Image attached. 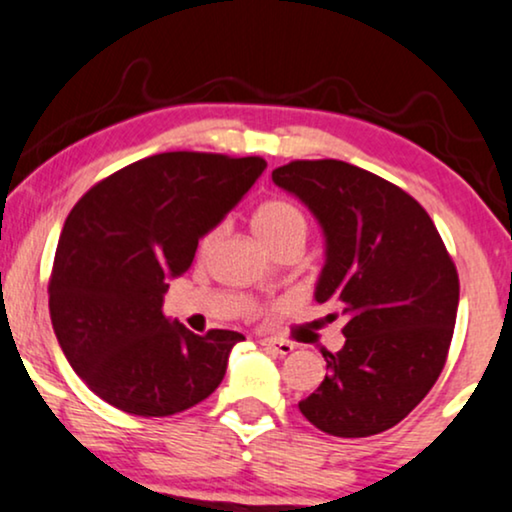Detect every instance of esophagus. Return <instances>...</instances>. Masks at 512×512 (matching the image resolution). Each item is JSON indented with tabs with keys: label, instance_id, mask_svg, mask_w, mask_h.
Masks as SVG:
<instances>
[{
	"label": "esophagus",
	"instance_id": "esophagus-1",
	"mask_svg": "<svg viewBox=\"0 0 512 512\" xmlns=\"http://www.w3.org/2000/svg\"><path fill=\"white\" fill-rule=\"evenodd\" d=\"M260 345L267 349V352H274V354H281V357H286V354H290L295 349L293 342L288 340H276V338H262Z\"/></svg>",
	"mask_w": 512,
	"mask_h": 512
}]
</instances>
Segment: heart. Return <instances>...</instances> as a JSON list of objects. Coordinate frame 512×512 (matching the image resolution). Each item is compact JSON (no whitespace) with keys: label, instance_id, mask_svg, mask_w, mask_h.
Listing matches in <instances>:
<instances>
[{"label":"heart","instance_id":"obj_1","mask_svg":"<svg viewBox=\"0 0 512 512\" xmlns=\"http://www.w3.org/2000/svg\"><path fill=\"white\" fill-rule=\"evenodd\" d=\"M252 229H255L257 238H260L269 250H274L276 245L288 241V238L307 236V219H304L302 212L297 210L293 203H288V200H267V203H262L260 208L255 210V215H252ZM217 236L219 229H212L200 238V255H208L212 245L217 241Z\"/></svg>","mask_w":512,"mask_h":512}]
</instances>
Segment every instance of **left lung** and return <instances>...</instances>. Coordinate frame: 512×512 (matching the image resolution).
Instances as JSON below:
<instances>
[{"instance_id":"8db88e82","label":"left lung","mask_w":512,"mask_h":512,"mask_svg":"<svg viewBox=\"0 0 512 512\" xmlns=\"http://www.w3.org/2000/svg\"><path fill=\"white\" fill-rule=\"evenodd\" d=\"M323 234L314 300L342 319L345 345L323 352L326 378L300 401L333 437L390 430L437 383L458 309V274L428 212L390 181L342 160H295L271 172Z\"/></svg>"}]
</instances>
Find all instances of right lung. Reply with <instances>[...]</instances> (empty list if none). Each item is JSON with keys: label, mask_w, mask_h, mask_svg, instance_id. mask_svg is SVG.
I'll return each mask as SVG.
<instances>
[{"label": "right lung", "mask_w": 512, "mask_h": 512, "mask_svg": "<svg viewBox=\"0 0 512 512\" xmlns=\"http://www.w3.org/2000/svg\"><path fill=\"white\" fill-rule=\"evenodd\" d=\"M262 158L158 153L92 186L63 224L49 312L63 354L89 390L132 416L160 418L222 383L236 331L191 333L163 314L170 278L241 203Z\"/></svg>", "instance_id": "1"}]
</instances>
